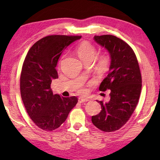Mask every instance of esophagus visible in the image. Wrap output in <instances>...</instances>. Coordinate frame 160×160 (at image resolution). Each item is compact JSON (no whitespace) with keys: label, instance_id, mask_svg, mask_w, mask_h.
Here are the masks:
<instances>
[{"label":"esophagus","instance_id":"esophagus-1","mask_svg":"<svg viewBox=\"0 0 160 160\" xmlns=\"http://www.w3.org/2000/svg\"><path fill=\"white\" fill-rule=\"evenodd\" d=\"M88 101V99H82V98L78 99V102H80V103H84V102H86Z\"/></svg>","mask_w":160,"mask_h":160}]
</instances>
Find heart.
I'll use <instances>...</instances> for the list:
<instances>
[{
  "mask_svg": "<svg viewBox=\"0 0 160 160\" xmlns=\"http://www.w3.org/2000/svg\"><path fill=\"white\" fill-rule=\"evenodd\" d=\"M76 53L78 57L84 63H88V62H92L94 58V56L96 55V48L93 45H92L90 43L84 42L78 46L76 49ZM108 61L107 58L104 56H100L97 61L96 66L97 69L99 70H102L106 68L107 66ZM81 94L86 93V90H80Z\"/></svg>",
  "mask_w": 160,
  "mask_h": 160,
  "instance_id": "1",
  "label": "heart"
}]
</instances>
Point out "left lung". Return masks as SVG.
Instances as JSON below:
<instances>
[{
    "mask_svg": "<svg viewBox=\"0 0 160 160\" xmlns=\"http://www.w3.org/2000/svg\"><path fill=\"white\" fill-rule=\"evenodd\" d=\"M97 44L109 53V74L100 84L99 90H111L108 102L97 101L102 110L92 116V122L104 132L121 128L133 113L142 88V78L136 56L130 46L113 35L94 36Z\"/></svg>",
    "mask_w": 160,
    "mask_h": 160,
    "instance_id": "obj_1",
    "label": "left lung"
}]
</instances>
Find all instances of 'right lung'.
<instances>
[{"mask_svg": "<svg viewBox=\"0 0 160 160\" xmlns=\"http://www.w3.org/2000/svg\"><path fill=\"white\" fill-rule=\"evenodd\" d=\"M81 36L51 35L32 46L27 54L20 75V93L29 117L47 131L65 122L78 103L76 97L53 94L51 84L58 78L56 67L64 49Z\"/></svg>", "mask_w": 160, "mask_h": 160, "instance_id": "1", "label": "right lung"}]
</instances>
